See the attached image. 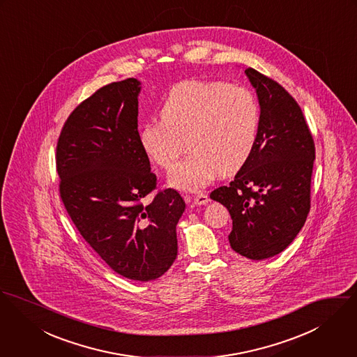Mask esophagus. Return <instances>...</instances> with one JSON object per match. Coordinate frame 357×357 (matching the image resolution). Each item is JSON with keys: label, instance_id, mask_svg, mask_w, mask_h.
<instances>
[{"label": "esophagus", "instance_id": "obj_1", "mask_svg": "<svg viewBox=\"0 0 357 357\" xmlns=\"http://www.w3.org/2000/svg\"><path fill=\"white\" fill-rule=\"evenodd\" d=\"M193 201L196 205H206L209 202V197L205 193H198L197 196H195Z\"/></svg>", "mask_w": 357, "mask_h": 357}]
</instances>
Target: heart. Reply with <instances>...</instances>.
I'll list each match as a JSON object with an SVG mask.
<instances>
[{"label": "heart", "instance_id": "obj_1", "mask_svg": "<svg viewBox=\"0 0 357 357\" xmlns=\"http://www.w3.org/2000/svg\"><path fill=\"white\" fill-rule=\"evenodd\" d=\"M161 119L139 130L144 152L161 168H171L186 148L192 149L169 174L182 190H198L219 172H238L250 158L260 132L257 97L246 87L227 82L185 80L165 97Z\"/></svg>", "mask_w": 357, "mask_h": 357}]
</instances>
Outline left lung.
Returning <instances> with one entry per match:
<instances>
[{"instance_id": "left-lung-1", "label": "left lung", "mask_w": 357, "mask_h": 357, "mask_svg": "<svg viewBox=\"0 0 357 357\" xmlns=\"http://www.w3.org/2000/svg\"><path fill=\"white\" fill-rule=\"evenodd\" d=\"M245 74L260 104L259 138L234 181L211 198L230 212V246L264 260L283 252L307 220L315 144L300 105L278 82L253 68Z\"/></svg>"}]
</instances>
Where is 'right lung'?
Wrapping results in <instances>:
<instances>
[{
  "label": "right lung",
  "mask_w": 357,
  "mask_h": 357,
  "mask_svg": "<svg viewBox=\"0 0 357 357\" xmlns=\"http://www.w3.org/2000/svg\"><path fill=\"white\" fill-rule=\"evenodd\" d=\"M141 82L109 83L66 120L56 148L60 197L80 236L121 277L149 282L176 259L185 201L156 189L138 137Z\"/></svg>",
  "instance_id": "right-lung-1"
}]
</instances>
